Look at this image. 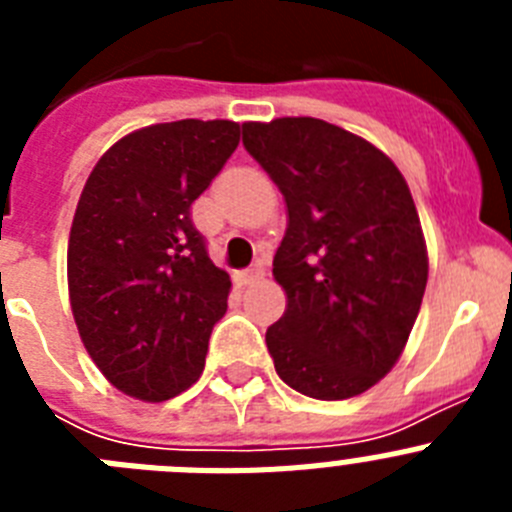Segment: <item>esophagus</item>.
Returning <instances> with one entry per match:
<instances>
[{
	"instance_id": "obj_1",
	"label": "esophagus",
	"mask_w": 512,
	"mask_h": 512,
	"mask_svg": "<svg viewBox=\"0 0 512 512\" xmlns=\"http://www.w3.org/2000/svg\"><path fill=\"white\" fill-rule=\"evenodd\" d=\"M264 266H251V269H246L241 274L243 277V284H253V282H259V279H264Z\"/></svg>"
}]
</instances>
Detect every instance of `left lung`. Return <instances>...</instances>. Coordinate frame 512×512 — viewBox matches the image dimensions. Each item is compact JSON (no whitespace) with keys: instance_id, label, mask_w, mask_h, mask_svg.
Wrapping results in <instances>:
<instances>
[{"instance_id":"left-lung-1","label":"left lung","mask_w":512,"mask_h":512,"mask_svg":"<svg viewBox=\"0 0 512 512\" xmlns=\"http://www.w3.org/2000/svg\"><path fill=\"white\" fill-rule=\"evenodd\" d=\"M243 146L287 202L274 279L287 310L266 330L274 369L315 400H346L390 372L428 282L423 230L400 169L315 117L246 122Z\"/></svg>"}]
</instances>
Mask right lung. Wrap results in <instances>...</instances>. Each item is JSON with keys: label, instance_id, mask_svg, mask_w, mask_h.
<instances>
[{"label": "right lung", "instance_id": "obj_1", "mask_svg": "<svg viewBox=\"0 0 512 512\" xmlns=\"http://www.w3.org/2000/svg\"><path fill=\"white\" fill-rule=\"evenodd\" d=\"M238 140L230 120L161 122L117 140L84 184L69 235L71 310L125 395L169 400L205 369L230 277L212 264L192 205Z\"/></svg>", "mask_w": 512, "mask_h": 512}]
</instances>
